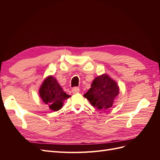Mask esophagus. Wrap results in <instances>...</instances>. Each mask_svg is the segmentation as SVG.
<instances>
[{
    "instance_id": "34e87169",
    "label": "esophagus",
    "mask_w": 160,
    "mask_h": 160,
    "mask_svg": "<svg viewBox=\"0 0 160 160\" xmlns=\"http://www.w3.org/2000/svg\"><path fill=\"white\" fill-rule=\"evenodd\" d=\"M80 91V89L79 88H78V87H75V88H73L72 89V93H79Z\"/></svg>"
}]
</instances>
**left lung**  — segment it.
<instances>
[{
    "label": "left lung",
    "mask_w": 160,
    "mask_h": 160,
    "mask_svg": "<svg viewBox=\"0 0 160 160\" xmlns=\"http://www.w3.org/2000/svg\"><path fill=\"white\" fill-rule=\"evenodd\" d=\"M84 97L91 104L99 110H107L113 105L115 98L119 94V87L108 75L99 76L93 80Z\"/></svg>",
    "instance_id": "obj_1"
}]
</instances>
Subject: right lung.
I'll use <instances>...</instances> for the list:
<instances>
[{
  "label": "right lung",
  "mask_w": 160,
  "mask_h": 160,
  "mask_svg": "<svg viewBox=\"0 0 160 160\" xmlns=\"http://www.w3.org/2000/svg\"><path fill=\"white\" fill-rule=\"evenodd\" d=\"M39 94L43 102L55 111L61 109L63 101L70 97L63 91L52 76L47 77L43 82L39 90Z\"/></svg>",
  "instance_id": "add662e5"
}]
</instances>
